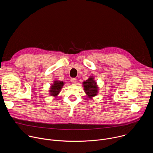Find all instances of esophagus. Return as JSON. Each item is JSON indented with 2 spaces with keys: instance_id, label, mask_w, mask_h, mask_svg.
I'll use <instances>...</instances> for the list:
<instances>
[{
  "instance_id": "1",
  "label": "esophagus",
  "mask_w": 153,
  "mask_h": 153,
  "mask_svg": "<svg viewBox=\"0 0 153 153\" xmlns=\"http://www.w3.org/2000/svg\"><path fill=\"white\" fill-rule=\"evenodd\" d=\"M71 82L73 84H75V83H77V79H75V78H73V79H71Z\"/></svg>"
}]
</instances>
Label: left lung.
Returning a JSON list of instances; mask_svg holds the SVG:
<instances>
[{
  "label": "left lung",
  "instance_id": "8db88e82",
  "mask_svg": "<svg viewBox=\"0 0 153 153\" xmlns=\"http://www.w3.org/2000/svg\"><path fill=\"white\" fill-rule=\"evenodd\" d=\"M83 86L88 98H92L98 93V87L93 76H90L88 80L84 81Z\"/></svg>",
  "mask_w": 153,
  "mask_h": 153
}]
</instances>
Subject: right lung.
Returning <instances> with one entry per match:
<instances>
[{
  "mask_svg": "<svg viewBox=\"0 0 153 153\" xmlns=\"http://www.w3.org/2000/svg\"><path fill=\"white\" fill-rule=\"evenodd\" d=\"M64 85V82L63 81L55 80L53 83L50 86V88L49 90L50 95L53 96L54 97H56L59 94Z\"/></svg>",
  "mask_w": 153,
  "mask_h": 153,
  "instance_id": "1",
  "label": "right lung"
}]
</instances>
